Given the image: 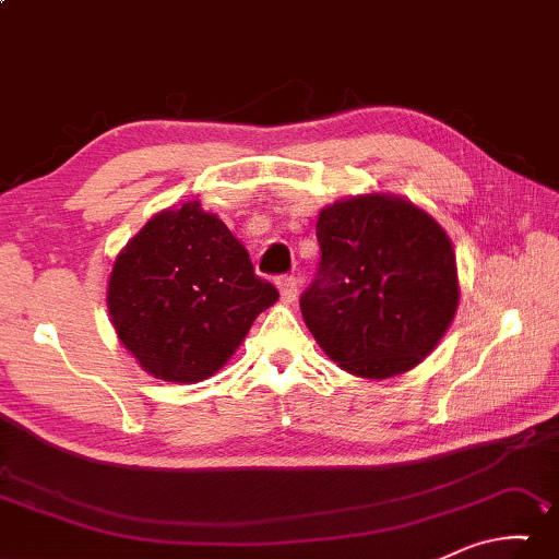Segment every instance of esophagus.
I'll use <instances>...</instances> for the list:
<instances>
[{"label":"esophagus","instance_id":"34e87169","mask_svg":"<svg viewBox=\"0 0 559 559\" xmlns=\"http://www.w3.org/2000/svg\"><path fill=\"white\" fill-rule=\"evenodd\" d=\"M278 290H281V298L286 300V304H294L298 298V278L296 276H281L278 278Z\"/></svg>","mask_w":559,"mask_h":559}]
</instances>
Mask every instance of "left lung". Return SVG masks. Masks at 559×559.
<instances>
[{
    "label": "left lung",
    "mask_w": 559,
    "mask_h": 559,
    "mask_svg": "<svg viewBox=\"0 0 559 559\" xmlns=\"http://www.w3.org/2000/svg\"><path fill=\"white\" fill-rule=\"evenodd\" d=\"M316 236L321 261L300 313L321 348L362 378L418 366L457 308L445 231L403 199L358 197L323 209Z\"/></svg>",
    "instance_id": "8db88e82"
}]
</instances>
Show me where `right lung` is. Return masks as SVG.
<instances>
[{
  "instance_id": "1",
  "label": "right lung",
  "mask_w": 559,
  "mask_h": 559,
  "mask_svg": "<svg viewBox=\"0 0 559 559\" xmlns=\"http://www.w3.org/2000/svg\"><path fill=\"white\" fill-rule=\"evenodd\" d=\"M278 290L199 201L164 211L114 263L109 313L141 368L171 383L214 376Z\"/></svg>"
}]
</instances>
